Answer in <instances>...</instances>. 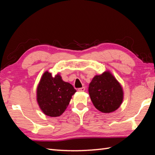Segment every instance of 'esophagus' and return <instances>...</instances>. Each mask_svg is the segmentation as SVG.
<instances>
[{
  "instance_id": "34e87169",
  "label": "esophagus",
  "mask_w": 155,
  "mask_h": 155,
  "mask_svg": "<svg viewBox=\"0 0 155 155\" xmlns=\"http://www.w3.org/2000/svg\"><path fill=\"white\" fill-rule=\"evenodd\" d=\"M78 91H81V92H83V91H85V87H81V88H78Z\"/></svg>"
}]
</instances>
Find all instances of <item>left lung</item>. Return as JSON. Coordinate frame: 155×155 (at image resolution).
<instances>
[{"mask_svg":"<svg viewBox=\"0 0 155 155\" xmlns=\"http://www.w3.org/2000/svg\"><path fill=\"white\" fill-rule=\"evenodd\" d=\"M88 93L95 108L104 113L116 110L123 100L121 85L108 71L95 76L89 84Z\"/></svg>","mask_w":155,"mask_h":155,"instance_id":"8db88e82","label":"left lung"}]
</instances>
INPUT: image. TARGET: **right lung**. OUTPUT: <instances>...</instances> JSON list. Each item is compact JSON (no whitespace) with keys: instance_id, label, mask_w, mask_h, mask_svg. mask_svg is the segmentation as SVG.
I'll list each match as a JSON object with an SVG mask.
<instances>
[{"instance_id":"add662e5","label":"right lung","mask_w":155,"mask_h":155,"mask_svg":"<svg viewBox=\"0 0 155 155\" xmlns=\"http://www.w3.org/2000/svg\"><path fill=\"white\" fill-rule=\"evenodd\" d=\"M76 91L72 84L62 81L60 75L52 77L51 72L47 71L42 75L37 88L38 104L47 116H61Z\"/></svg>"}]
</instances>
